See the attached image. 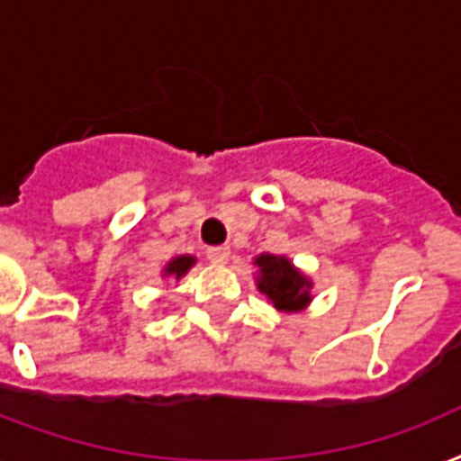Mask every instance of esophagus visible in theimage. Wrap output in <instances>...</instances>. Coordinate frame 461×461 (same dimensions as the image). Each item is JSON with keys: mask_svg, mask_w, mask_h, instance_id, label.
Returning a JSON list of instances; mask_svg holds the SVG:
<instances>
[{"mask_svg": "<svg viewBox=\"0 0 461 461\" xmlns=\"http://www.w3.org/2000/svg\"><path fill=\"white\" fill-rule=\"evenodd\" d=\"M210 263H215V266H222L230 260V246H210L208 251H205Z\"/></svg>", "mask_w": 461, "mask_h": 461, "instance_id": "esophagus-1", "label": "esophagus"}]
</instances>
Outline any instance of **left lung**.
<instances>
[{
    "mask_svg": "<svg viewBox=\"0 0 461 461\" xmlns=\"http://www.w3.org/2000/svg\"><path fill=\"white\" fill-rule=\"evenodd\" d=\"M258 266V289L270 299L277 311L285 313H296L311 303V280L299 273L292 260L285 256H273V253H260L256 258Z\"/></svg>",
    "mask_w": 461,
    "mask_h": 461,
    "instance_id": "1",
    "label": "left lung"
}]
</instances>
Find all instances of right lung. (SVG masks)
Segmentation results:
<instances>
[{"instance_id": "add662e5", "label": "right lung", "mask_w": 461, "mask_h": 461, "mask_svg": "<svg viewBox=\"0 0 461 461\" xmlns=\"http://www.w3.org/2000/svg\"><path fill=\"white\" fill-rule=\"evenodd\" d=\"M195 266V258L194 256H176V258H172L169 263H167L165 267V277H184V275L191 270V267Z\"/></svg>"}]
</instances>
